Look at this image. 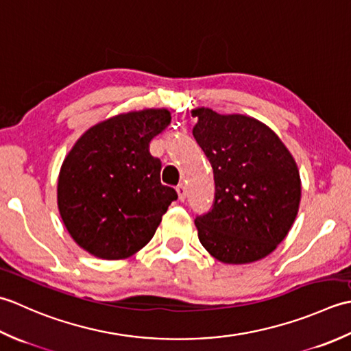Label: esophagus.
I'll list each match as a JSON object with an SVG mask.
<instances>
[{
    "instance_id": "obj_1",
    "label": "esophagus",
    "mask_w": 351,
    "mask_h": 351,
    "mask_svg": "<svg viewBox=\"0 0 351 351\" xmlns=\"http://www.w3.org/2000/svg\"><path fill=\"white\" fill-rule=\"evenodd\" d=\"M176 191H177V194H178V199H180V202H184L186 199V188L183 184H178L177 188H176Z\"/></svg>"
}]
</instances>
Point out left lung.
<instances>
[{
	"instance_id": "1",
	"label": "left lung",
	"mask_w": 351,
	"mask_h": 351,
	"mask_svg": "<svg viewBox=\"0 0 351 351\" xmlns=\"http://www.w3.org/2000/svg\"><path fill=\"white\" fill-rule=\"evenodd\" d=\"M192 134L215 180L212 209L195 218L198 239L215 259L233 265L273 253L297 217L302 180L294 157L261 121L192 110Z\"/></svg>"
}]
</instances>
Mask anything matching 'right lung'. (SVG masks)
Listing matches in <instances>:
<instances>
[{
    "label": "right lung",
    "mask_w": 351,
    "mask_h": 351,
    "mask_svg": "<svg viewBox=\"0 0 351 351\" xmlns=\"http://www.w3.org/2000/svg\"><path fill=\"white\" fill-rule=\"evenodd\" d=\"M169 123L167 109L121 113L86 130L63 160L57 206L71 238L92 256L117 261L139 252L177 199L149 154Z\"/></svg>",
    "instance_id": "obj_1"
}]
</instances>
